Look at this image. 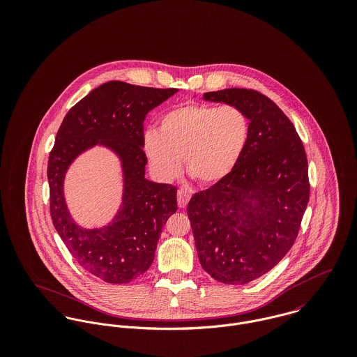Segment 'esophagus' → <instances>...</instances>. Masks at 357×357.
I'll list each match as a JSON object with an SVG mask.
<instances>
[{
  "label": "esophagus",
  "mask_w": 357,
  "mask_h": 357,
  "mask_svg": "<svg viewBox=\"0 0 357 357\" xmlns=\"http://www.w3.org/2000/svg\"><path fill=\"white\" fill-rule=\"evenodd\" d=\"M190 198H191V195L187 191H184V190H180L177 192V204H178L180 207H185L188 202H190Z\"/></svg>",
  "instance_id": "34e87169"
}]
</instances>
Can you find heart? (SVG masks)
Returning <instances> with one entry per match:
<instances>
[{
  "mask_svg": "<svg viewBox=\"0 0 357 357\" xmlns=\"http://www.w3.org/2000/svg\"><path fill=\"white\" fill-rule=\"evenodd\" d=\"M250 137V121L238 105L190 102L165 112L158 133L149 132L144 153L162 180L181 169L199 185L211 187L232 174Z\"/></svg>",
  "mask_w": 357,
  "mask_h": 357,
  "instance_id": "obj_1",
  "label": "heart"
}]
</instances>
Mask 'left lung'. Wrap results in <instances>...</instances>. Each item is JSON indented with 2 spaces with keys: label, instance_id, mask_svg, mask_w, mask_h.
Here are the masks:
<instances>
[{
  "label": "left lung",
  "instance_id": "left-lung-1",
  "mask_svg": "<svg viewBox=\"0 0 357 357\" xmlns=\"http://www.w3.org/2000/svg\"><path fill=\"white\" fill-rule=\"evenodd\" d=\"M242 108L250 137L229 177L197 192L187 207L201 265L215 280L246 284L291 249L309 201L303 142L284 112L255 89L207 92Z\"/></svg>",
  "mask_w": 357,
  "mask_h": 357
}]
</instances>
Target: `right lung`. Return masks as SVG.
<instances>
[{
  "label": "right lung",
  "instance_id": "add662e5",
  "mask_svg": "<svg viewBox=\"0 0 357 357\" xmlns=\"http://www.w3.org/2000/svg\"><path fill=\"white\" fill-rule=\"evenodd\" d=\"M176 92L109 81L71 107L57 130L48 160L52 221L75 261L107 283H129L151 266L162 228L177 210L176 187L146 180L143 150L146 115ZM95 144L123 159L124 202L111 226L82 230L68 214L62 180L73 158Z\"/></svg>",
  "mask_w": 357,
  "mask_h": 357
}]
</instances>
